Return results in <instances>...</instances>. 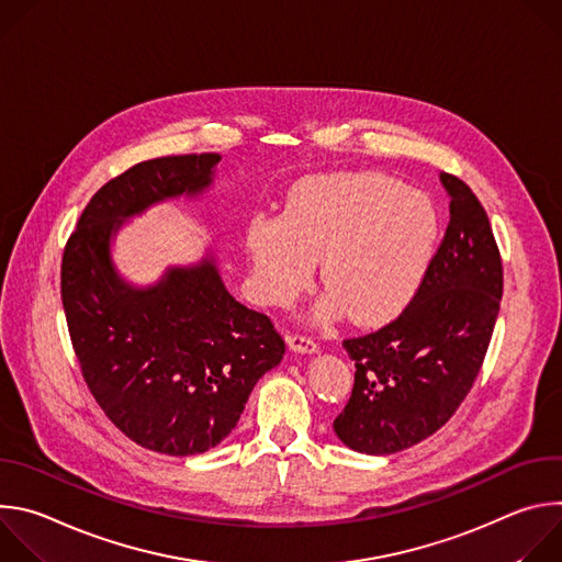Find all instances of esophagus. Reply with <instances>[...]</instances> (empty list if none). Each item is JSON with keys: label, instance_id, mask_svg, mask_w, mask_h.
<instances>
[{"label": "esophagus", "instance_id": "1", "mask_svg": "<svg viewBox=\"0 0 562 562\" xmlns=\"http://www.w3.org/2000/svg\"><path fill=\"white\" fill-rule=\"evenodd\" d=\"M289 349L297 351V353H315L319 349V345L308 338V336H302V334H295L289 338Z\"/></svg>", "mask_w": 562, "mask_h": 562}]
</instances>
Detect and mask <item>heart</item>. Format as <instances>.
Segmentation results:
<instances>
[{
  "instance_id": "obj_1",
  "label": "heart",
  "mask_w": 562,
  "mask_h": 562,
  "mask_svg": "<svg viewBox=\"0 0 562 562\" xmlns=\"http://www.w3.org/2000/svg\"><path fill=\"white\" fill-rule=\"evenodd\" d=\"M440 243L434 202L378 173H329L297 182L282 215L258 213L247 226V251L258 295L291 304L313 280L327 297L323 317L347 311L358 325H382L420 291Z\"/></svg>"
}]
</instances>
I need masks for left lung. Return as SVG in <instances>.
I'll list each match as a JSON object with an SVG mask.
<instances>
[{
    "instance_id": "left-lung-1",
    "label": "left lung",
    "mask_w": 562,
    "mask_h": 562,
    "mask_svg": "<svg viewBox=\"0 0 562 562\" xmlns=\"http://www.w3.org/2000/svg\"><path fill=\"white\" fill-rule=\"evenodd\" d=\"M451 195L449 224L409 306L378 331L347 338L356 362L338 438L386 456L436 434L471 391L492 342L503 297V258L473 191L440 173Z\"/></svg>"
}]
</instances>
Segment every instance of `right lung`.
<instances>
[{
	"label": "right lung",
	"mask_w": 562,
	"mask_h": 562,
	"mask_svg": "<svg viewBox=\"0 0 562 562\" xmlns=\"http://www.w3.org/2000/svg\"><path fill=\"white\" fill-rule=\"evenodd\" d=\"M217 153L146 159L109 180L79 215L61 256V304L85 382L133 442L167 456L220 445L256 382L284 356L271 317L239 304L215 262L128 286L109 245L122 220L211 184Z\"/></svg>",
	"instance_id": "1"
}]
</instances>
